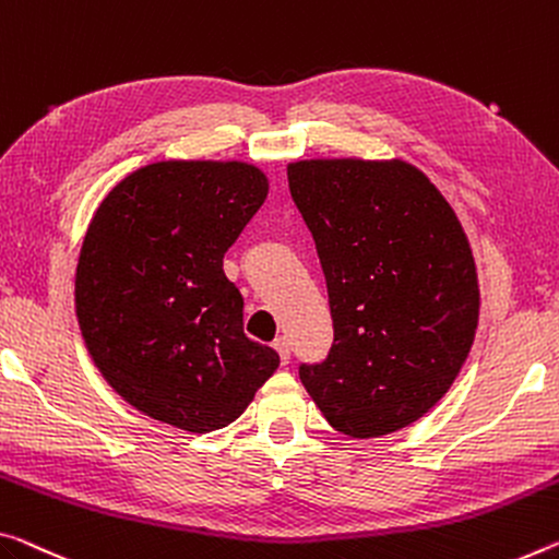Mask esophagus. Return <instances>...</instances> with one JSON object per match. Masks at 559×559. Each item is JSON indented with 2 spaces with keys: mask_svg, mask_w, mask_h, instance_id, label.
<instances>
[{
  "mask_svg": "<svg viewBox=\"0 0 559 559\" xmlns=\"http://www.w3.org/2000/svg\"><path fill=\"white\" fill-rule=\"evenodd\" d=\"M273 348L278 350L283 366H288V362H290V343H288V338H283V335H281V338L273 341Z\"/></svg>",
  "mask_w": 559,
  "mask_h": 559,
  "instance_id": "1",
  "label": "esophagus"
}]
</instances>
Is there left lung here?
Returning a JSON list of instances; mask_svg holds the SVG:
<instances>
[{
	"instance_id": "left-lung-1",
	"label": "left lung",
	"mask_w": 559,
	"mask_h": 559,
	"mask_svg": "<svg viewBox=\"0 0 559 559\" xmlns=\"http://www.w3.org/2000/svg\"><path fill=\"white\" fill-rule=\"evenodd\" d=\"M288 189L333 318L331 350L300 362V383L345 436L401 430L448 393L475 338L480 290L463 226L405 162H298Z\"/></svg>"
}]
</instances>
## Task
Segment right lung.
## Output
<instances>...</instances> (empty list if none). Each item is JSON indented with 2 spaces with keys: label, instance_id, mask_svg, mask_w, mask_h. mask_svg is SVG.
<instances>
[{
  "label": "right lung",
  "instance_id": "1",
  "mask_svg": "<svg viewBox=\"0 0 559 559\" xmlns=\"http://www.w3.org/2000/svg\"><path fill=\"white\" fill-rule=\"evenodd\" d=\"M255 166L162 162L127 176L88 226L76 318L109 385L136 411L191 432L234 423L278 368L243 333L224 253L263 206Z\"/></svg>",
  "mask_w": 559,
  "mask_h": 559
}]
</instances>
